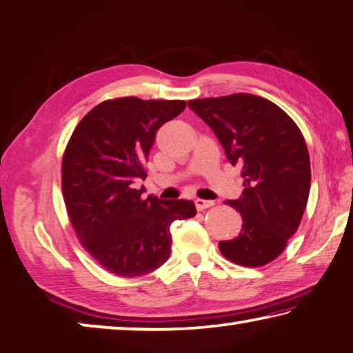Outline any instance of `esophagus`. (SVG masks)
<instances>
[{
    "mask_svg": "<svg viewBox=\"0 0 353 353\" xmlns=\"http://www.w3.org/2000/svg\"><path fill=\"white\" fill-rule=\"evenodd\" d=\"M194 203H196V208H197L199 211L207 210V208L213 207V205H214V202H213V201H205V199H196Z\"/></svg>",
    "mask_w": 353,
    "mask_h": 353,
    "instance_id": "34e87169",
    "label": "esophagus"
}]
</instances>
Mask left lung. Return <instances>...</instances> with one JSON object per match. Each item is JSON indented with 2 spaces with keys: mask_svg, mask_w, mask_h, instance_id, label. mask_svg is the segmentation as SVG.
Wrapping results in <instances>:
<instances>
[{
  "mask_svg": "<svg viewBox=\"0 0 353 353\" xmlns=\"http://www.w3.org/2000/svg\"><path fill=\"white\" fill-rule=\"evenodd\" d=\"M239 166L242 196L227 201L242 216L238 238L221 241L228 261L261 267L278 258L303 219L310 193V157L303 132L273 101L253 94L188 101Z\"/></svg>",
  "mask_w": 353,
  "mask_h": 353,
  "instance_id": "8db88e82",
  "label": "left lung"
}]
</instances>
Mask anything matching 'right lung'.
Returning a JSON list of instances; mask_svg holds the SVG:
<instances>
[{
    "mask_svg": "<svg viewBox=\"0 0 353 353\" xmlns=\"http://www.w3.org/2000/svg\"><path fill=\"white\" fill-rule=\"evenodd\" d=\"M183 100L121 97L92 108L70 136L61 162L69 221L83 248L115 276L154 272L171 253L170 227L196 216L191 201L142 199L145 163L160 126Z\"/></svg>",
    "mask_w": 353,
    "mask_h": 353,
    "instance_id": "obj_1",
    "label": "right lung"
}]
</instances>
